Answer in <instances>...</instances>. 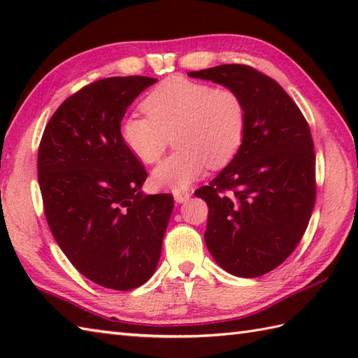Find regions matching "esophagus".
I'll return each instance as SVG.
<instances>
[{
  "label": "esophagus",
  "mask_w": 358,
  "mask_h": 358,
  "mask_svg": "<svg viewBox=\"0 0 358 358\" xmlns=\"http://www.w3.org/2000/svg\"><path fill=\"white\" fill-rule=\"evenodd\" d=\"M189 196H191V191L189 189H181V191H175L173 192V199L177 203H185L189 200Z\"/></svg>",
  "instance_id": "esophagus-1"
}]
</instances>
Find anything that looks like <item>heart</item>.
<instances>
[{"label":"heart","mask_w":358,"mask_h":358,"mask_svg":"<svg viewBox=\"0 0 358 358\" xmlns=\"http://www.w3.org/2000/svg\"><path fill=\"white\" fill-rule=\"evenodd\" d=\"M146 115L131 113L120 123V138L144 164L163 157L173 136L178 150L152 173L157 187L181 191L206 171L223 167L238 154L246 136L248 109L238 90L171 77L144 98Z\"/></svg>","instance_id":"obj_1"}]
</instances>
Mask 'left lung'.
I'll return each instance as SVG.
<instances>
[{
    "mask_svg": "<svg viewBox=\"0 0 358 358\" xmlns=\"http://www.w3.org/2000/svg\"><path fill=\"white\" fill-rule=\"evenodd\" d=\"M189 77L238 90L248 109L238 154L195 192L208 203L204 241L232 275L254 278L278 268L299 245L313 214L317 181L306 118L278 83L246 64Z\"/></svg>",
    "mask_w": 358,
    "mask_h": 358,
    "instance_id": "1",
    "label": "left lung"
}]
</instances>
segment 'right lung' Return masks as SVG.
Returning <instances> with one entry per match:
<instances>
[{"label": "right lung", "mask_w": 358, "mask_h": 358, "mask_svg": "<svg viewBox=\"0 0 358 358\" xmlns=\"http://www.w3.org/2000/svg\"><path fill=\"white\" fill-rule=\"evenodd\" d=\"M157 80L90 83L55 110L38 148V183L53 238L86 278L129 291L155 272L173 196L143 195L148 172L120 138L126 109Z\"/></svg>", "instance_id": "right-lung-1"}]
</instances>
